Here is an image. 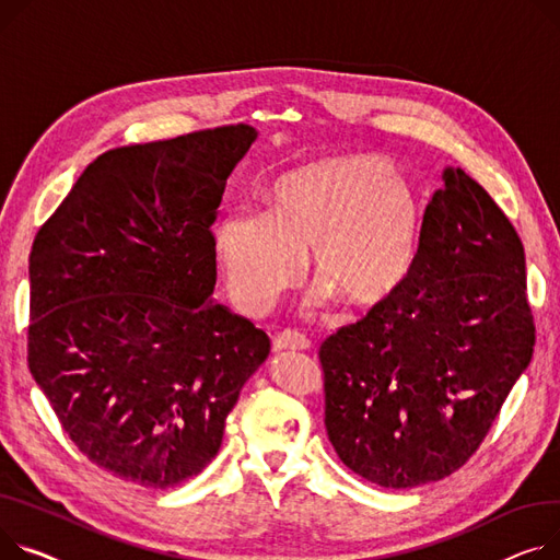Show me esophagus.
<instances>
[{
	"label": "esophagus",
	"mask_w": 560,
	"mask_h": 560,
	"mask_svg": "<svg viewBox=\"0 0 560 560\" xmlns=\"http://www.w3.org/2000/svg\"><path fill=\"white\" fill-rule=\"evenodd\" d=\"M311 349V340L306 335L296 332V330H283L275 338V351L285 353V351H308Z\"/></svg>",
	"instance_id": "obj_1"
}]
</instances>
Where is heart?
I'll use <instances>...</instances> for the list:
<instances>
[{"mask_svg":"<svg viewBox=\"0 0 560 560\" xmlns=\"http://www.w3.org/2000/svg\"><path fill=\"white\" fill-rule=\"evenodd\" d=\"M419 236L417 196L389 162L338 158L277 179L270 213H228L215 230V249L245 311H264L300 281L308 254L315 279L338 302L369 311L407 283Z\"/></svg>","mask_w":560,"mask_h":560,"instance_id":"obj_1","label":"heart"}]
</instances>
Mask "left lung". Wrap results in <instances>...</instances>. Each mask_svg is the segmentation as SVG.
<instances>
[{"instance_id":"left-lung-1","label":"left lung","mask_w":560,"mask_h":560,"mask_svg":"<svg viewBox=\"0 0 560 560\" xmlns=\"http://www.w3.org/2000/svg\"><path fill=\"white\" fill-rule=\"evenodd\" d=\"M525 247L462 168L443 171L407 283L319 347L326 432L385 489L462 468L534 355Z\"/></svg>"}]
</instances>
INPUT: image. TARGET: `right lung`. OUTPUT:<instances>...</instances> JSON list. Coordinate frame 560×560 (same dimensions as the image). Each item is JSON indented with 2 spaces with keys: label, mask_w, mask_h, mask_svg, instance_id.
I'll return each instance as SVG.
<instances>
[{
  "label": "right lung",
  "mask_w": 560,
  "mask_h": 560,
  "mask_svg": "<svg viewBox=\"0 0 560 560\" xmlns=\"http://www.w3.org/2000/svg\"><path fill=\"white\" fill-rule=\"evenodd\" d=\"M256 139L222 126L98 155L28 258V369L98 468L171 489L220 451L270 338L211 300V225Z\"/></svg>",
  "instance_id": "add662e5"
}]
</instances>
